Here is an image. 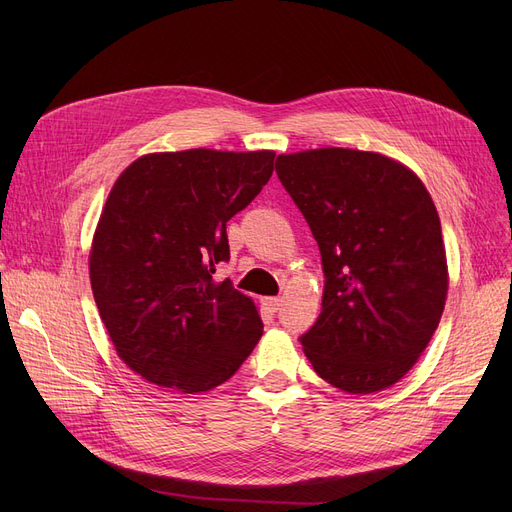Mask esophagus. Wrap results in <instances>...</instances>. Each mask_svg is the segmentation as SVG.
I'll return each mask as SVG.
<instances>
[{"label":"esophagus","mask_w":512,"mask_h":512,"mask_svg":"<svg viewBox=\"0 0 512 512\" xmlns=\"http://www.w3.org/2000/svg\"><path fill=\"white\" fill-rule=\"evenodd\" d=\"M263 303H265V307L270 309V311H278L282 307V299L280 297H270V299H265Z\"/></svg>","instance_id":"obj_1"}]
</instances>
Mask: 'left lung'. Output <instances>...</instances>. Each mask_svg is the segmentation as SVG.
Returning <instances> with one entry per match:
<instances>
[{
  "mask_svg": "<svg viewBox=\"0 0 512 512\" xmlns=\"http://www.w3.org/2000/svg\"><path fill=\"white\" fill-rule=\"evenodd\" d=\"M280 182L317 240L324 297L301 336L321 380L348 394L400 382L432 340L448 294L436 205L400 161L359 149L282 153Z\"/></svg>",
  "mask_w": 512,
  "mask_h": 512,
  "instance_id": "8db88e82",
  "label": "left lung"
}]
</instances>
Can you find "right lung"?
<instances>
[{"label":"right lung","instance_id":"right-lung-1","mask_svg":"<svg viewBox=\"0 0 512 512\" xmlns=\"http://www.w3.org/2000/svg\"><path fill=\"white\" fill-rule=\"evenodd\" d=\"M276 153H147L118 176L89 253L99 317L118 357L143 380L197 394L228 382L253 353L255 301L215 282L230 257L226 222L270 180Z\"/></svg>","mask_w":512,"mask_h":512}]
</instances>
